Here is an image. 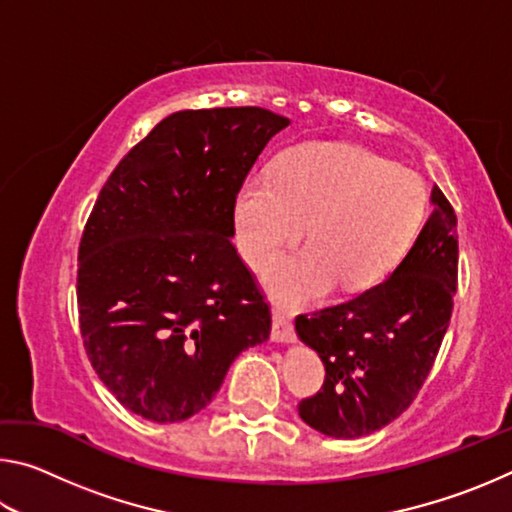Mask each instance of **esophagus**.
I'll return each instance as SVG.
<instances>
[{
    "label": "esophagus",
    "instance_id": "esophagus-1",
    "mask_svg": "<svg viewBox=\"0 0 512 512\" xmlns=\"http://www.w3.org/2000/svg\"><path fill=\"white\" fill-rule=\"evenodd\" d=\"M273 343H296V332H293V323L287 314L282 311H273V329H271Z\"/></svg>",
    "mask_w": 512,
    "mask_h": 512
}]
</instances>
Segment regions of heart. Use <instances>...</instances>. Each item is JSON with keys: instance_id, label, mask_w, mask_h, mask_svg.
I'll use <instances>...</instances> for the list:
<instances>
[{"instance_id": "obj_1", "label": "heart", "mask_w": 512, "mask_h": 512, "mask_svg": "<svg viewBox=\"0 0 512 512\" xmlns=\"http://www.w3.org/2000/svg\"><path fill=\"white\" fill-rule=\"evenodd\" d=\"M427 210L413 173L363 146L311 142L289 151L273 173H250L235 201V237L259 271L307 223V246L268 266L266 289L284 305H309L336 284L341 293L377 287L395 271Z\"/></svg>"}]
</instances>
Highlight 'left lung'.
<instances>
[{"mask_svg": "<svg viewBox=\"0 0 512 512\" xmlns=\"http://www.w3.org/2000/svg\"><path fill=\"white\" fill-rule=\"evenodd\" d=\"M433 212L395 271L343 305L298 316L296 332L325 366L323 391L298 404L325 436H370L409 409L452 318L458 237L452 205L433 187Z\"/></svg>", "mask_w": 512, "mask_h": 512, "instance_id": "8db88e82", "label": "left lung"}]
</instances>
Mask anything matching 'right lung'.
Segmentation results:
<instances>
[{"label": "right lung", "mask_w": 512, "mask_h": 512, "mask_svg": "<svg viewBox=\"0 0 512 512\" xmlns=\"http://www.w3.org/2000/svg\"><path fill=\"white\" fill-rule=\"evenodd\" d=\"M291 121L264 108L180 110L117 164L79 248V320L94 372L151 422L205 409L271 311L232 246L235 201Z\"/></svg>", "instance_id": "add662e5"}]
</instances>
